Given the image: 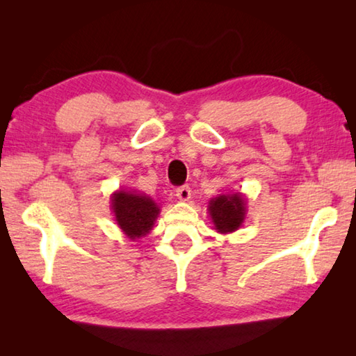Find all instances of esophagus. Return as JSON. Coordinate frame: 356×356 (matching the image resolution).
Returning a JSON list of instances; mask_svg holds the SVG:
<instances>
[{
  "mask_svg": "<svg viewBox=\"0 0 356 356\" xmlns=\"http://www.w3.org/2000/svg\"><path fill=\"white\" fill-rule=\"evenodd\" d=\"M176 196L179 197L180 201H188L190 197H191V190H190V186H188V185H182V186H179V188L176 190Z\"/></svg>",
  "mask_w": 356,
  "mask_h": 356,
  "instance_id": "34e87169",
  "label": "esophagus"
}]
</instances>
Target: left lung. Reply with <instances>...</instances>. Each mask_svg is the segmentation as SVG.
I'll list each match as a JSON object with an SVG mask.
<instances>
[{
	"label": "left lung",
	"instance_id": "1",
	"mask_svg": "<svg viewBox=\"0 0 356 356\" xmlns=\"http://www.w3.org/2000/svg\"><path fill=\"white\" fill-rule=\"evenodd\" d=\"M245 202L246 201L242 193L220 195L213 197V200H210L209 213L216 232H234L242 226L246 213Z\"/></svg>",
	"mask_w": 356,
	"mask_h": 356
}]
</instances>
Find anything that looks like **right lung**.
Listing matches in <instances>:
<instances>
[{"instance_id": "obj_1", "label": "right lung", "mask_w": 356, "mask_h": 356, "mask_svg": "<svg viewBox=\"0 0 356 356\" xmlns=\"http://www.w3.org/2000/svg\"><path fill=\"white\" fill-rule=\"evenodd\" d=\"M111 209L118 226L131 240L149 234L160 213V207L156 206L152 197L127 190L113 193Z\"/></svg>"}]
</instances>
